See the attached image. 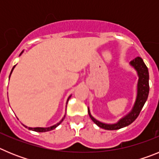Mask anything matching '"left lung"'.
Listing matches in <instances>:
<instances>
[{"label": "left lung", "mask_w": 159, "mask_h": 159, "mask_svg": "<svg viewBox=\"0 0 159 159\" xmlns=\"http://www.w3.org/2000/svg\"><path fill=\"white\" fill-rule=\"evenodd\" d=\"M130 65L135 68L139 75V81H138V88H137V97L133 107L131 111L125 116L124 118L121 119L116 124H106L101 122L98 121L93 116L91 115L90 111L88 109V115L92 121L99 127L105 130H119L120 128L127 127L128 125L131 124L133 122L137 119L139 115L140 111L143 109V106L145 104L146 101L148 98L149 95V71L148 68L146 64L143 62V59L141 57H136L134 60L130 61Z\"/></svg>", "instance_id": "left-lung-1"}]
</instances>
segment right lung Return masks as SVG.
<instances>
[{
    "label": "right lung",
    "instance_id": "1",
    "mask_svg": "<svg viewBox=\"0 0 159 159\" xmlns=\"http://www.w3.org/2000/svg\"><path fill=\"white\" fill-rule=\"evenodd\" d=\"M22 52H21V53H22ZM21 53H20V54H21ZM15 66H16V65H15ZM15 66H14V67H12V71H11V73H12V70L14 69V67H15ZM11 73H10V75H11ZM10 75H9V77H10ZM70 98H71V95H70V96L68 97V99H67V102H68V100H69ZM64 118H63L62 120H61V121H60V123H57V124L54 125V126H52V127H47V128H43V127H34V128H32V127H29V130H34V131H36V132H46V131H49V130H53V129H55L57 127H58L59 125L60 124V123H61V122H62L63 120H64ZM24 126H25V125H24ZM25 127H26V126H25Z\"/></svg>",
    "mask_w": 159,
    "mask_h": 159
}]
</instances>
